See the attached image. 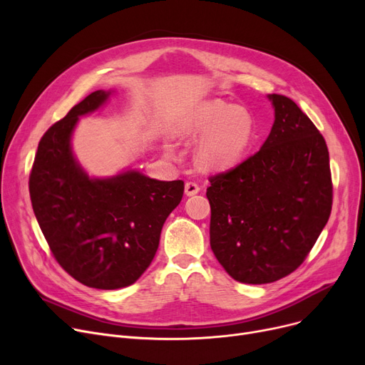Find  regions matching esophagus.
Returning <instances> with one entry per match:
<instances>
[{
    "mask_svg": "<svg viewBox=\"0 0 365 365\" xmlns=\"http://www.w3.org/2000/svg\"><path fill=\"white\" fill-rule=\"evenodd\" d=\"M198 192H200L198 183H195V182H186V185H185V194H186L187 197L197 195Z\"/></svg>",
    "mask_w": 365,
    "mask_h": 365,
    "instance_id": "1",
    "label": "esophagus"
}]
</instances>
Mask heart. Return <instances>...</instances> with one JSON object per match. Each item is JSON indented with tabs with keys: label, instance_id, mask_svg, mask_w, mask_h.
Returning a JSON list of instances; mask_svg holds the SVG:
<instances>
[{
	"label": "heart",
	"instance_id": "obj_1",
	"mask_svg": "<svg viewBox=\"0 0 365 365\" xmlns=\"http://www.w3.org/2000/svg\"><path fill=\"white\" fill-rule=\"evenodd\" d=\"M180 140L194 142L195 161L205 171H223L235 167L250 148L255 121L245 108L222 99H210L186 110L175 124Z\"/></svg>",
	"mask_w": 365,
	"mask_h": 365
}]
</instances>
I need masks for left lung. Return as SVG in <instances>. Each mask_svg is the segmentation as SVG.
<instances>
[{"label":"left lung","instance_id":"obj_1","mask_svg":"<svg viewBox=\"0 0 365 365\" xmlns=\"http://www.w3.org/2000/svg\"><path fill=\"white\" fill-rule=\"evenodd\" d=\"M275 121L260 150L210 178V245L234 279L267 284L294 272L333 204L329 149L289 98L267 94Z\"/></svg>","mask_w":365,"mask_h":365}]
</instances>
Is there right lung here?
I'll use <instances>...</instances> for the list:
<instances>
[{"mask_svg":"<svg viewBox=\"0 0 365 365\" xmlns=\"http://www.w3.org/2000/svg\"><path fill=\"white\" fill-rule=\"evenodd\" d=\"M109 96L93 91L44 133L29 176L34 213L54 259L72 278L101 290L131 285L148 269L185 189L183 180L163 182L136 170L90 179L76 163L71 138L78 117Z\"/></svg>","mask_w":365,"mask_h":365,"instance_id":"add662e5","label":"right lung"}]
</instances>
